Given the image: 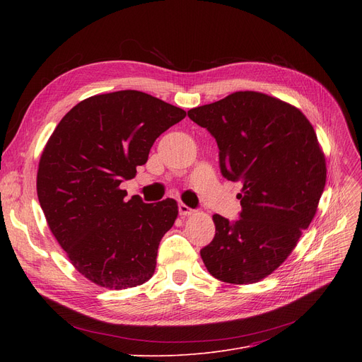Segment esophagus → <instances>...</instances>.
<instances>
[{
	"label": "esophagus",
	"mask_w": 362,
	"mask_h": 362,
	"mask_svg": "<svg viewBox=\"0 0 362 362\" xmlns=\"http://www.w3.org/2000/svg\"><path fill=\"white\" fill-rule=\"evenodd\" d=\"M177 206H179V214H180V216H191V214L194 213L192 208L187 206V205L183 204V202H179Z\"/></svg>",
	"instance_id": "obj_1"
}]
</instances>
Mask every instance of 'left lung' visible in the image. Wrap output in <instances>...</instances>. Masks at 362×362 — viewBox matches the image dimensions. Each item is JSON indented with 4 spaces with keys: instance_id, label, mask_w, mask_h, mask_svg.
Returning a JSON list of instances; mask_svg holds the SVG:
<instances>
[{
    "instance_id": "obj_1",
    "label": "left lung",
    "mask_w": 362,
    "mask_h": 362,
    "mask_svg": "<svg viewBox=\"0 0 362 362\" xmlns=\"http://www.w3.org/2000/svg\"><path fill=\"white\" fill-rule=\"evenodd\" d=\"M211 133L223 177L242 182V211L214 214V239L201 250L226 283H255L289 257L313 221L326 185V160L303 114L269 95L240 90L187 111Z\"/></svg>"
}]
</instances>
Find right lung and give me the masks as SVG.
Here are the masks:
<instances>
[{"label":"right lung","instance_id":"add662e5","mask_svg":"<svg viewBox=\"0 0 362 362\" xmlns=\"http://www.w3.org/2000/svg\"><path fill=\"white\" fill-rule=\"evenodd\" d=\"M185 116L141 90L95 95L66 114L44 148L36 191L47 223L76 270L103 288H135L154 274L177 204L126 199L120 183Z\"/></svg>","mask_w":362,"mask_h":362}]
</instances>
